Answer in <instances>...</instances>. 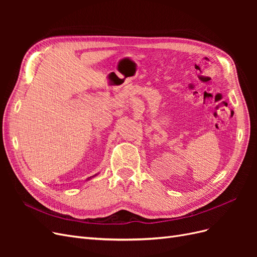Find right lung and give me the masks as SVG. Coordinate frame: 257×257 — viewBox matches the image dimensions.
Returning a JSON list of instances; mask_svg holds the SVG:
<instances>
[{"instance_id":"right-lung-1","label":"right lung","mask_w":257,"mask_h":257,"mask_svg":"<svg viewBox=\"0 0 257 257\" xmlns=\"http://www.w3.org/2000/svg\"><path fill=\"white\" fill-rule=\"evenodd\" d=\"M97 175H98V174H96V175H94V176H92V177H89V178L87 179V180H90V179H92V178H94V177H95V176H97Z\"/></svg>"}]
</instances>
